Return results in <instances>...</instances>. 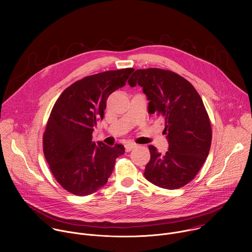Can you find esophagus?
I'll return each mask as SVG.
<instances>
[{
  "label": "esophagus",
  "mask_w": 252,
  "mask_h": 252,
  "mask_svg": "<svg viewBox=\"0 0 252 252\" xmlns=\"http://www.w3.org/2000/svg\"><path fill=\"white\" fill-rule=\"evenodd\" d=\"M136 143H134V142H126V152H130L132 149H134V148H136Z\"/></svg>",
  "instance_id": "34e87169"
}]
</instances>
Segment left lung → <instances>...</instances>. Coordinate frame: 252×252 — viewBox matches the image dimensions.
Masks as SVG:
<instances>
[{
  "instance_id": "8db88e82",
  "label": "left lung",
  "mask_w": 252,
  "mask_h": 252,
  "mask_svg": "<svg viewBox=\"0 0 252 252\" xmlns=\"http://www.w3.org/2000/svg\"><path fill=\"white\" fill-rule=\"evenodd\" d=\"M127 83L140 86L150 100L149 113L165 121L168 151L162 155L150 146L143 174L157 187L183 188L195 177L211 146L210 121L200 95L189 81L167 69H136Z\"/></svg>"
}]
</instances>
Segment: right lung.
Masks as SVG:
<instances>
[{
    "instance_id": "add662e5",
    "label": "right lung",
    "mask_w": 252,
    "mask_h": 252,
    "mask_svg": "<svg viewBox=\"0 0 252 252\" xmlns=\"http://www.w3.org/2000/svg\"><path fill=\"white\" fill-rule=\"evenodd\" d=\"M132 67L107 70L77 81L54 104L43 136L45 158L56 181L66 191L85 196L97 191L112 174L123 145L93 141L96 122L102 120L106 99L124 87Z\"/></svg>"
}]
</instances>
